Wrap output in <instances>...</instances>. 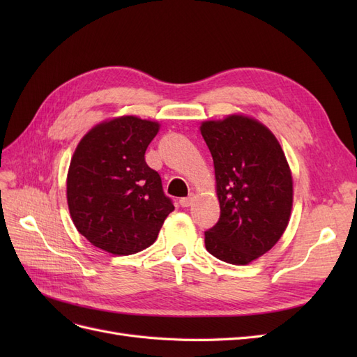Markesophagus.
I'll use <instances>...</instances> for the list:
<instances>
[{
    "instance_id": "1",
    "label": "esophagus",
    "mask_w": 357,
    "mask_h": 357,
    "mask_svg": "<svg viewBox=\"0 0 357 357\" xmlns=\"http://www.w3.org/2000/svg\"><path fill=\"white\" fill-rule=\"evenodd\" d=\"M193 199H195V195H193V193H190L189 197L180 199V205H181V207H189V205H192Z\"/></svg>"
}]
</instances>
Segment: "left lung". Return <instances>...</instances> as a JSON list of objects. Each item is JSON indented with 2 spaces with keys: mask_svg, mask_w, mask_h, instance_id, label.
I'll list each match as a JSON object with an SVG mask.
<instances>
[{
  "mask_svg": "<svg viewBox=\"0 0 357 357\" xmlns=\"http://www.w3.org/2000/svg\"><path fill=\"white\" fill-rule=\"evenodd\" d=\"M213 156L220 219L205 248L232 265H248L277 244L294 204V178L275 135L256 119L229 114L199 126Z\"/></svg>",
  "mask_w": 357,
  "mask_h": 357,
  "instance_id": "obj_1",
  "label": "left lung"
}]
</instances>
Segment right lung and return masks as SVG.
<instances>
[{
    "instance_id": "right-lung-1",
    "label": "right lung",
    "mask_w": 357,
    "mask_h": 357,
    "mask_svg": "<svg viewBox=\"0 0 357 357\" xmlns=\"http://www.w3.org/2000/svg\"><path fill=\"white\" fill-rule=\"evenodd\" d=\"M155 121L119 116L95 125L74 150L67 174L73 223L92 245L128 256L152 245L174 210L144 153Z\"/></svg>"
}]
</instances>
